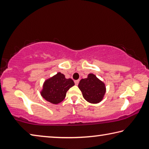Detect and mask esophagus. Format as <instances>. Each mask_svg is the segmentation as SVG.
<instances>
[{"mask_svg":"<svg viewBox=\"0 0 149 149\" xmlns=\"http://www.w3.org/2000/svg\"><path fill=\"white\" fill-rule=\"evenodd\" d=\"M79 80H75V84L76 85H77L78 84H79Z\"/></svg>","mask_w":149,"mask_h":149,"instance_id":"34e87169","label":"esophagus"}]
</instances>
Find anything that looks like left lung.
I'll use <instances>...</instances> for the list:
<instances>
[{
  "label": "left lung",
  "instance_id": "left-lung-1",
  "mask_svg": "<svg viewBox=\"0 0 149 149\" xmlns=\"http://www.w3.org/2000/svg\"><path fill=\"white\" fill-rule=\"evenodd\" d=\"M78 87L84 99L92 104L101 101L106 93L104 83L93 74H89L87 78L81 79Z\"/></svg>",
  "mask_w": 149,
  "mask_h": 149
}]
</instances>
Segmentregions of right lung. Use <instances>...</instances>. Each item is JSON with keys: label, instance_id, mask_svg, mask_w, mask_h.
Here are the masks:
<instances>
[{"label": "right lung", "instance_id": "obj_1", "mask_svg": "<svg viewBox=\"0 0 149 149\" xmlns=\"http://www.w3.org/2000/svg\"><path fill=\"white\" fill-rule=\"evenodd\" d=\"M75 85L72 79H66L64 75L58 72L45 81L41 96L52 104H58L65 99L68 91Z\"/></svg>", "mask_w": 149, "mask_h": 149}]
</instances>
